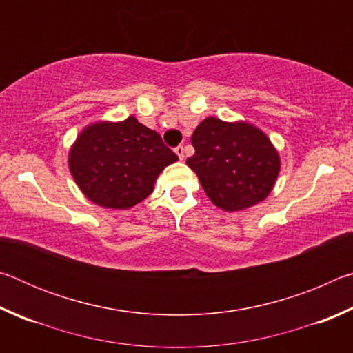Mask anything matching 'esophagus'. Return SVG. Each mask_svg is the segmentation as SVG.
Listing matches in <instances>:
<instances>
[{"instance_id": "esophagus-1", "label": "esophagus", "mask_w": 353, "mask_h": 353, "mask_svg": "<svg viewBox=\"0 0 353 353\" xmlns=\"http://www.w3.org/2000/svg\"><path fill=\"white\" fill-rule=\"evenodd\" d=\"M174 151H176V154L179 155V159H181V160L185 159V148H183V146H177V148L174 149Z\"/></svg>"}]
</instances>
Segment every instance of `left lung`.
I'll return each instance as SVG.
<instances>
[{
  "mask_svg": "<svg viewBox=\"0 0 353 353\" xmlns=\"http://www.w3.org/2000/svg\"><path fill=\"white\" fill-rule=\"evenodd\" d=\"M194 155L187 165L205 194L224 212H240L268 198L280 157L268 135L246 121L208 117L191 135Z\"/></svg>",
  "mask_w": 353,
  "mask_h": 353,
  "instance_id": "left-lung-1",
  "label": "left lung"
}]
</instances>
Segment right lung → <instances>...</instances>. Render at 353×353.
<instances>
[{"label":"right lung","instance_id":"right-lung-1","mask_svg":"<svg viewBox=\"0 0 353 353\" xmlns=\"http://www.w3.org/2000/svg\"><path fill=\"white\" fill-rule=\"evenodd\" d=\"M177 160L162 137L135 117L90 124L68 154L70 172L85 198L117 210L146 199L165 166Z\"/></svg>","mask_w":353,"mask_h":353}]
</instances>
